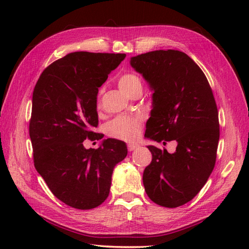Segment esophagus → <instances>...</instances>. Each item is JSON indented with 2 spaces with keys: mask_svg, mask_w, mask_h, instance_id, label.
I'll return each instance as SVG.
<instances>
[{
  "mask_svg": "<svg viewBox=\"0 0 249 249\" xmlns=\"http://www.w3.org/2000/svg\"><path fill=\"white\" fill-rule=\"evenodd\" d=\"M137 147H138V144H136V143H129L128 145H127V149H128V151L129 152H131V151H135Z\"/></svg>",
  "mask_w": 249,
  "mask_h": 249,
  "instance_id": "1",
  "label": "esophagus"
}]
</instances>
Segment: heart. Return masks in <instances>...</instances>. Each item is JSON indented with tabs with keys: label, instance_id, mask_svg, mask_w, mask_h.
I'll use <instances>...</instances> for the list:
<instances>
[{
	"label": "heart",
	"instance_id": "b5f03b06",
	"mask_svg": "<svg viewBox=\"0 0 249 249\" xmlns=\"http://www.w3.org/2000/svg\"><path fill=\"white\" fill-rule=\"evenodd\" d=\"M119 87L122 92L129 95L136 89H142V82L135 73H124L119 79ZM140 129L141 119L131 115L116 116L106 127L109 136L124 141H134L139 136Z\"/></svg>",
	"mask_w": 249,
	"mask_h": 249
}]
</instances>
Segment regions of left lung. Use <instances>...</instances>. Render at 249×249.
<instances>
[{
  "label": "left lung",
  "instance_id": "8db88e82",
  "mask_svg": "<svg viewBox=\"0 0 249 249\" xmlns=\"http://www.w3.org/2000/svg\"><path fill=\"white\" fill-rule=\"evenodd\" d=\"M129 63L153 92L144 137L178 144L174 153L147 145L152 161L143 172L144 189L156 204L178 208L197 196L215 166L219 122L212 89L182 51H151Z\"/></svg>",
  "mask_w": 249,
  "mask_h": 249
}]
</instances>
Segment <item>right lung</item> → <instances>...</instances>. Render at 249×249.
Here are the masks:
<instances>
[{"instance_id":"add662e5","label":"right lung","mask_w":249,"mask_h":249,"mask_svg":"<svg viewBox=\"0 0 249 249\" xmlns=\"http://www.w3.org/2000/svg\"><path fill=\"white\" fill-rule=\"evenodd\" d=\"M124 53L77 51L52 63L41 73L32 98L30 138L34 166L62 202L91 210L107 199L116 163L127 155L123 141L104 139L98 149L83 141L100 140L98 88L125 59Z\"/></svg>"}]
</instances>
